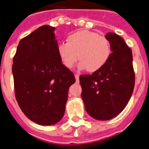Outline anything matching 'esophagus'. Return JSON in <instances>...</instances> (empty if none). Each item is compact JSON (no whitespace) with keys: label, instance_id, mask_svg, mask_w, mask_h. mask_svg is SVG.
I'll use <instances>...</instances> for the list:
<instances>
[{"label":"esophagus","instance_id":"esophagus-1","mask_svg":"<svg viewBox=\"0 0 149 149\" xmlns=\"http://www.w3.org/2000/svg\"><path fill=\"white\" fill-rule=\"evenodd\" d=\"M75 78L77 81H79V75L78 74H75Z\"/></svg>","mask_w":149,"mask_h":149}]
</instances>
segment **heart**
I'll return each instance as SVG.
<instances>
[{
	"label": "heart",
	"instance_id": "obj_1",
	"mask_svg": "<svg viewBox=\"0 0 149 149\" xmlns=\"http://www.w3.org/2000/svg\"><path fill=\"white\" fill-rule=\"evenodd\" d=\"M68 43L58 46V54L67 68H72L79 60V68L93 72L106 63L111 54L110 41L104 35L90 30H78L70 34Z\"/></svg>",
	"mask_w": 149,
	"mask_h": 149
}]
</instances>
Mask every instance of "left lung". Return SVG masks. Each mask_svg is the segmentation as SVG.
<instances>
[{"label":"left lung","mask_w":149,"mask_h":149,"mask_svg":"<svg viewBox=\"0 0 149 149\" xmlns=\"http://www.w3.org/2000/svg\"><path fill=\"white\" fill-rule=\"evenodd\" d=\"M111 54L100 69L81 75V98L92 118L108 120L117 116L130 99L135 82L131 49L120 35L107 33Z\"/></svg>","instance_id":"1"}]
</instances>
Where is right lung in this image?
I'll return each mask as SVG.
<instances>
[{
	"label": "right lung",
	"mask_w": 149,
	"mask_h": 149,
	"mask_svg": "<svg viewBox=\"0 0 149 149\" xmlns=\"http://www.w3.org/2000/svg\"><path fill=\"white\" fill-rule=\"evenodd\" d=\"M54 27L43 25L22 39L13 58L15 98L23 113L40 125L62 120L74 74L58 54Z\"/></svg>",
	"instance_id": "add662e5"
}]
</instances>
